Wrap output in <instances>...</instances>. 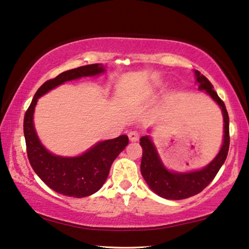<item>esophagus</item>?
<instances>
[{
	"mask_svg": "<svg viewBox=\"0 0 249 249\" xmlns=\"http://www.w3.org/2000/svg\"><path fill=\"white\" fill-rule=\"evenodd\" d=\"M128 138H129V140H131L132 142L138 141V140L140 139V133L138 131L128 132Z\"/></svg>",
	"mask_w": 249,
	"mask_h": 249,
	"instance_id": "esophagus-1",
	"label": "esophagus"
}]
</instances>
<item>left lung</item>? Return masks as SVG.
Here are the masks:
<instances>
[{
    "mask_svg": "<svg viewBox=\"0 0 249 249\" xmlns=\"http://www.w3.org/2000/svg\"><path fill=\"white\" fill-rule=\"evenodd\" d=\"M196 81L199 83V90H205L213 100L219 105L222 110L225 122V135L223 144L218 156L201 170L192 173H171L167 170L161 162L157 150L148 135L140 139V145L142 146L141 174L149 187L156 194L167 199H184L201 193L218 174L220 168L226 161L229 151V116L226 109L225 103L220 99L218 93L213 90V86L204 75L195 71Z\"/></svg>",
    "mask_w": 249,
    "mask_h": 249,
    "instance_id": "left-lung-1",
    "label": "left lung"
}]
</instances>
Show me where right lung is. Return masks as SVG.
<instances>
[{"instance_id": "obj_1", "label": "right lung", "mask_w": 249, "mask_h": 249, "mask_svg": "<svg viewBox=\"0 0 249 249\" xmlns=\"http://www.w3.org/2000/svg\"><path fill=\"white\" fill-rule=\"evenodd\" d=\"M105 72L103 65L90 64L69 70L56 78L47 80L33 98L24 114L23 133L26 139L27 156L38 177L59 194L72 197H86L96 193L106 181L113 161L128 144L127 135L97 143L86 153L64 158L52 155L41 144L34 127V110L38 98L62 83L82 76H92Z\"/></svg>"}]
</instances>
